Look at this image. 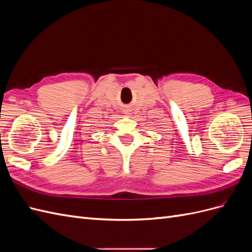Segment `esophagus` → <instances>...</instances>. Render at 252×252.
<instances>
[{
    "label": "esophagus",
    "instance_id": "1",
    "mask_svg": "<svg viewBox=\"0 0 252 252\" xmlns=\"http://www.w3.org/2000/svg\"><path fill=\"white\" fill-rule=\"evenodd\" d=\"M123 112L125 113V114H131V109L130 108H125L124 110H123Z\"/></svg>",
    "mask_w": 252,
    "mask_h": 252
}]
</instances>
